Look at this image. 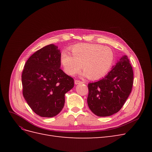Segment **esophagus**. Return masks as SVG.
<instances>
[{
  "instance_id": "1",
  "label": "esophagus",
  "mask_w": 152,
  "mask_h": 152,
  "mask_svg": "<svg viewBox=\"0 0 152 152\" xmlns=\"http://www.w3.org/2000/svg\"><path fill=\"white\" fill-rule=\"evenodd\" d=\"M83 83H84L83 82L79 80H75V84H83Z\"/></svg>"
}]
</instances>
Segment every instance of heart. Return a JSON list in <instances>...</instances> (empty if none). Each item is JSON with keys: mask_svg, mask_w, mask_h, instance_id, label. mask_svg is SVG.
Wrapping results in <instances>:
<instances>
[{"mask_svg": "<svg viewBox=\"0 0 152 152\" xmlns=\"http://www.w3.org/2000/svg\"><path fill=\"white\" fill-rule=\"evenodd\" d=\"M72 56L63 51L60 63L69 75H75L82 68L83 75L98 80L107 74L113 62V53L108 47L99 44H78L70 49Z\"/></svg>", "mask_w": 152, "mask_h": 152, "instance_id": "b5f03b06", "label": "heart"}]
</instances>
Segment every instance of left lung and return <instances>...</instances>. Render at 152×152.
Instances as JSON below:
<instances>
[{"instance_id":"1","label":"left lung","mask_w":152,"mask_h":152,"mask_svg":"<svg viewBox=\"0 0 152 152\" xmlns=\"http://www.w3.org/2000/svg\"><path fill=\"white\" fill-rule=\"evenodd\" d=\"M133 70L126 55L123 56L103 79L88 84L87 104L99 117H108L120 110L131 93Z\"/></svg>"}]
</instances>
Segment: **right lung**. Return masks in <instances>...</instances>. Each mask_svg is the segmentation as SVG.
Returning <instances> with one entry per match:
<instances>
[{"instance_id":"obj_1","label":"right lung","mask_w":152,"mask_h":152,"mask_svg":"<svg viewBox=\"0 0 152 152\" xmlns=\"http://www.w3.org/2000/svg\"><path fill=\"white\" fill-rule=\"evenodd\" d=\"M60 55L58 46L48 45L31 55L23 70V94L40 117L57 115L65 104V94L74 86L73 78L60 68Z\"/></svg>"}]
</instances>
